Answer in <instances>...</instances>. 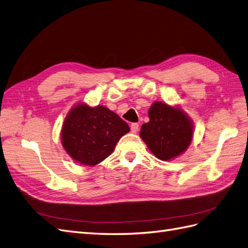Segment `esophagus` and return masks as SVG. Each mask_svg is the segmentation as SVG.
I'll list each match as a JSON object with an SVG mask.
<instances>
[{"instance_id": "obj_1", "label": "esophagus", "mask_w": 248, "mask_h": 248, "mask_svg": "<svg viewBox=\"0 0 248 248\" xmlns=\"http://www.w3.org/2000/svg\"><path fill=\"white\" fill-rule=\"evenodd\" d=\"M139 128H140V126L138 123H132L130 126V130L132 133H137L139 131Z\"/></svg>"}]
</instances>
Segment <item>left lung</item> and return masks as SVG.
<instances>
[{
    "mask_svg": "<svg viewBox=\"0 0 248 248\" xmlns=\"http://www.w3.org/2000/svg\"><path fill=\"white\" fill-rule=\"evenodd\" d=\"M149 122L141 125L140 137L157 158L168 161L188 149L193 137V123L179 107L155 101L148 111Z\"/></svg>",
    "mask_w": 248,
    "mask_h": 248,
    "instance_id": "left-lung-1",
    "label": "left lung"
}]
</instances>
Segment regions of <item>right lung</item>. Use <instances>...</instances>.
<instances>
[{"mask_svg":"<svg viewBox=\"0 0 248 248\" xmlns=\"http://www.w3.org/2000/svg\"><path fill=\"white\" fill-rule=\"evenodd\" d=\"M129 126L116 112L103 106L78 103L67 114L61 141L73 160L93 167L108 157Z\"/></svg>","mask_w":248,"mask_h":248,"instance_id":"1","label":"right lung"}]
</instances>
